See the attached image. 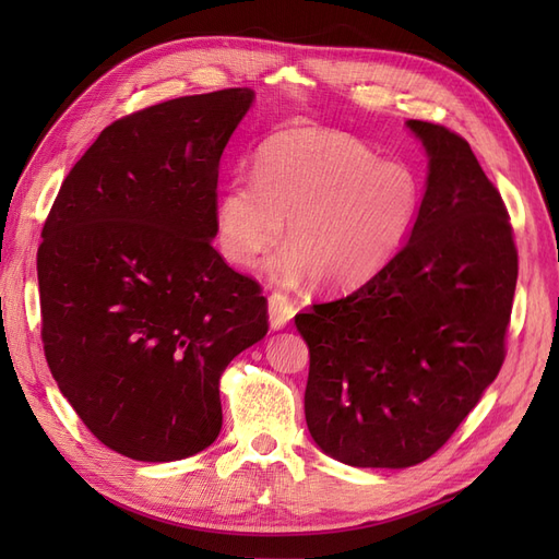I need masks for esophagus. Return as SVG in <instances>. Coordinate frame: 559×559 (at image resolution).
I'll return each instance as SVG.
<instances>
[{
  "instance_id": "esophagus-1",
  "label": "esophagus",
  "mask_w": 559,
  "mask_h": 559,
  "mask_svg": "<svg viewBox=\"0 0 559 559\" xmlns=\"http://www.w3.org/2000/svg\"><path fill=\"white\" fill-rule=\"evenodd\" d=\"M296 314V308L294 302L282 296V294H273L267 300V317H270V329L273 331H282L289 321L294 319Z\"/></svg>"
}]
</instances>
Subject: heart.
Masks as SVG:
<instances>
[{"label": "heart", "mask_w": 559, "mask_h": 559, "mask_svg": "<svg viewBox=\"0 0 559 559\" xmlns=\"http://www.w3.org/2000/svg\"><path fill=\"white\" fill-rule=\"evenodd\" d=\"M419 179L408 165L380 160L341 130L289 128L253 158V181L233 179L216 200V245L235 265L275 247L270 275L284 284L314 277L341 294L373 280L408 238L419 212Z\"/></svg>", "instance_id": "heart-1"}]
</instances>
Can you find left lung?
I'll return each mask as SVG.
<instances>
[{
  "label": "left lung",
  "mask_w": 559,
  "mask_h": 559,
  "mask_svg": "<svg viewBox=\"0 0 559 559\" xmlns=\"http://www.w3.org/2000/svg\"><path fill=\"white\" fill-rule=\"evenodd\" d=\"M405 128L429 160L408 240L357 292L296 314L310 436L359 468H408L445 445L499 376L518 282L509 214L468 142Z\"/></svg>",
  "instance_id": "8db88e82"
}]
</instances>
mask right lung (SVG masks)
Here are the masks:
<instances>
[{"label":"right lung","instance_id":"obj_1","mask_svg":"<svg viewBox=\"0 0 559 559\" xmlns=\"http://www.w3.org/2000/svg\"><path fill=\"white\" fill-rule=\"evenodd\" d=\"M253 97H177L111 123L46 218L37 277L48 368L97 441L130 460L210 448L222 373L267 333L259 284L212 247L218 163Z\"/></svg>","mask_w":559,"mask_h":559}]
</instances>
